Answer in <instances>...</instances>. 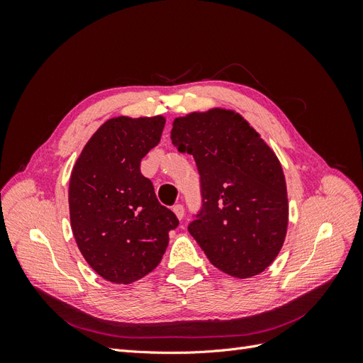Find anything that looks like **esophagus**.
Returning a JSON list of instances; mask_svg holds the SVG:
<instances>
[{
	"label": "esophagus",
	"instance_id": "obj_1",
	"mask_svg": "<svg viewBox=\"0 0 363 363\" xmlns=\"http://www.w3.org/2000/svg\"><path fill=\"white\" fill-rule=\"evenodd\" d=\"M172 212L175 213V216H177L179 219H183V216H184V207L182 204H175L172 207Z\"/></svg>",
	"mask_w": 363,
	"mask_h": 363
}]
</instances>
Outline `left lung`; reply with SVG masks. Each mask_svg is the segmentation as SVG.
Instances as JSON below:
<instances>
[{
	"label": "left lung",
	"mask_w": 363,
	"mask_h": 363,
	"mask_svg": "<svg viewBox=\"0 0 363 363\" xmlns=\"http://www.w3.org/2000/svg\"><path fill=\"white\" fill-rule=\"evenodd\" d=\"M175 148L194 156L203 208L189 233L213 267L235 279L265 271L288 232L286 180L274 150L242 115L212 107L172 121Z\"/></svg>",
	"instance_id": "1"
}]
</instances>
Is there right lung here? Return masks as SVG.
<instances>
[{
    "label": "right lung",
    "instance_id": "1",
    "mask_svg": "<svg viewBox=\"0 0 363 363\" xmlns=\"http://www.w3.org/2000/svg\"><path fill=\"white\" fill-rule=\"evenodd\" d=\"M167 119L113 116L100 125L77 157L69 179V218L79 250L91 268L116 284L155 269L179 219L157 201L140 160L162 138Z\"/></svg>",
    "mask_w": 363,
    "mask_h": 363
}]
</instances>
